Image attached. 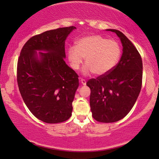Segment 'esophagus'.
Returning <instances> with one entry per match:
<instances>
[{"mask_svg":"<svg viewBox=\"0 0 159 159\" xmlns=\"http://www.w3.org/2000/svg\"><path fill=\"white\" fill-rule=\"evenodd\" d=\"M80 81L82 83V84H83V85H85V84H86V80H85L82 79V78H80Z\"/></svg>","mask_w":159,"mask_h":159,"instance_id":"obj_1","label":"esophagus"}]
</instances>
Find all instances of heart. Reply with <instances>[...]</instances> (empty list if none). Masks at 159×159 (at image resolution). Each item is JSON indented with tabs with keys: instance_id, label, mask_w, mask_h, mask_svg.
<instances>
[{
	"instance_id": "1",
	"label": "heart",
	"mask_w": 159,
	"mask_h": 159,
	"mask_svg": "<svg viewBox=\"0 0 159 159\" xmlns=\"http://www.w3.org/2000/svg\"><path fill=\"white\" fill-rule=\"evenodd\" d=\"M120 43L114 39H108L100 34H92L80 38L75 46L68 50V59L71 68L80 69L85 58L84 74L93 72L97 76L110 73L117 66L121 58Z\"/></svg>"
}]
</instances>
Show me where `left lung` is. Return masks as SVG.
<instances>
[{
	"instance_id": "obj_1",
	"label": "left lung",
	"mask_w": 159,
	"mask_h": 159,
	"mask_svg": "<svg viewBox=\"0 0 159 159\" xmlns=\"http://www.w3.org/2000/svg\"><path fill=\"white\" fill-rule=\"evenodd\" d=\"M115 32L120 38L123 53L117 66L104 76L89 80L90 105L93 119L103 123L115 122L130 111L142 88L143 61L140 54L122 32Z\"/></svg>"
}]
</instances>
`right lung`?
I'll list each match as a JSON object with an SVG mask.
<instances>
[{
  "instance_id": "add662e5",
  "label": "right lung",
  "mask_w": 159,
  "mask_h": 159,
  "mask_svg": "<svg viewBox=\"0 0 159 159\" xmlns=\"http://www.w3.org/2000/svg\"><path fill=\"white\" fill-rule=\"evenodd\" d=\"M75 29L58 28L32 37L18 58L19 92L32 114L43 122L61 123L71 116L79 76L64 58L65 40ZM36 50L41 51L40 59Z\"/></svg>"
}]
</instances>
